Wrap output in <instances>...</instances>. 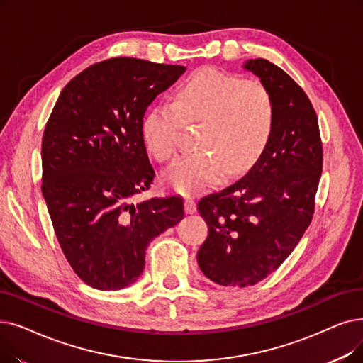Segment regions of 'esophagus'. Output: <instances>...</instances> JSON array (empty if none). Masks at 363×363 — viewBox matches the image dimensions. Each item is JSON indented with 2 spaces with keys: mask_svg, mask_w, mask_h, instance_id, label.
<instances>
[{
  "mask_svg": "<svg viewBox=\"0 0 363 363\" xmlns=\"http://www.w3.org/2000/svg\"><path fill=\"white\" fill-rule=\"evenodd\" d=\"M196 209H197L196 201H194L191 197H186V199H185V212H186V213H194Z\"/></svg>",
  "mask_w": 363,
  "mask_h": 363,
  "instance_id": "1",
  "label": "esophagus"
}]
</instances>
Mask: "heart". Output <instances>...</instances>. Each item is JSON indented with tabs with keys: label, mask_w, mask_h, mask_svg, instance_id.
<instances>
[{
	"label": "heart",
	"mask_w": 363,
	"mask_h": 363,
	"mask_svg": "<svg viewBox=\"0 0 363 363\" xmlns=\"http://www.w3.org/2000/svg\"><path fill=\"white\" fill-rule=\"evenodd\" d=\"M182 121L203 123L199 147L204 151L178 162L166 181L179 193L194 194L218 184L227 172L240 175L258 160L273 129V99L258 82L213 68L196 72L173 104H155L144 117V143L157 160L177 157Z\"/></svg>",
	"instance_id": "b5f03b06"
}]
</instances>
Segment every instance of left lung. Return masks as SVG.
<instances>
[{"mask_svg":"<svg viewBox=\"0 0 363 363\" xmlns=\"http://www.w3.org/2000/svg\"><path fill=\"white\" fill-rule=\"evenodd\" d=\"M270 91L269 143L239 181L200 199L209 227L197 252L203 274L223 286H252L283 264L311 223L323 151L318 116L304 90L265 59H249Z\"/></svg>","mask_w":363,"mask_h":363,"instance_id":"left-lung-1","label":"left lung"}]
</instances>
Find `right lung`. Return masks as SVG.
I'll use <instances>...</instances> for the list:
<instances>
[{
    "mask_svg": "<svg viewBox=\"0 0 363 363\" xmlns=\"http://www.w3.org/2000/svg\"><path fill=\"white\" fill-rule=\"evenodd\" d=\"M185 67L113 57L60 91L41 147V191L72 270L94 289L130 286L152 239L184 218L178 196L133 203L154 181L143 138L147 108Z\"/></svg>",
    "mask_w": 363,
    "mask_h": 363,
    "instance_id": "right-lung-1",
    "label": "right lung"
}]
</instances>
